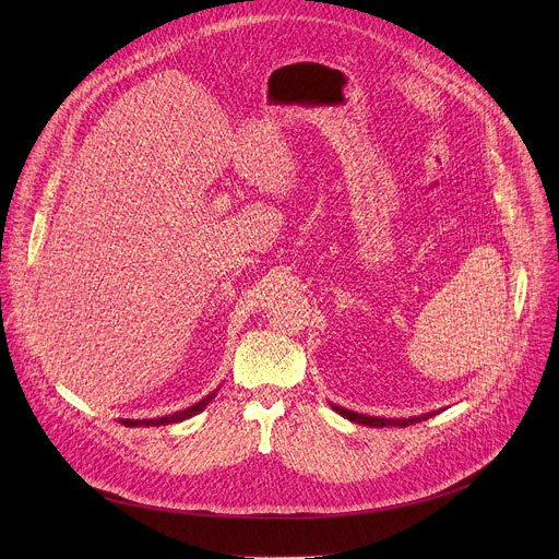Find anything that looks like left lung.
Wrapping results in <instances>:
<instances>
[{
  "label": "left lung",
  "instance_id": "8db88e82",
  "mask_svg": "<svg viewBox=\"0 0 559 559\" xmlns=\"http://www.w3.org/2000/svg\"><path fill=\"white\" fill-rule=\"evenodd\" d=\"M334 412H338L343 418L352 420V423H358V425H365V427H409V425H416L420 420H427L436 414H425V416H418V418H401V420H389V418H373V416H362V414H356V412H349V409H343V407H336L332 405Z\"/></svg>",
  "mask_w": 559,
  "mask_h": 559
}]
</instances>
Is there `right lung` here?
<instances>
[{"label":"right lung","mask_w":559,"mask_h":559,"mask_svg":"<svg viewBox=\"0 0 559 559\" xmlns=\"http://www.w3.org/2000/svg\"><path fill=\"white\" fill-rule=\"evenodd\" d=\"M216 395V391H212L210 395H205L203 401H199L197 405H192V407H188V409H183V412H177V414H173V416H164V418H152V420H121V425H126V427H158V425H173V423H181V420H188V418H192V416H197L199 412H203L210 403H212V397Z\"/></svg>","instance_id":"obj_1"}]
</instances>
